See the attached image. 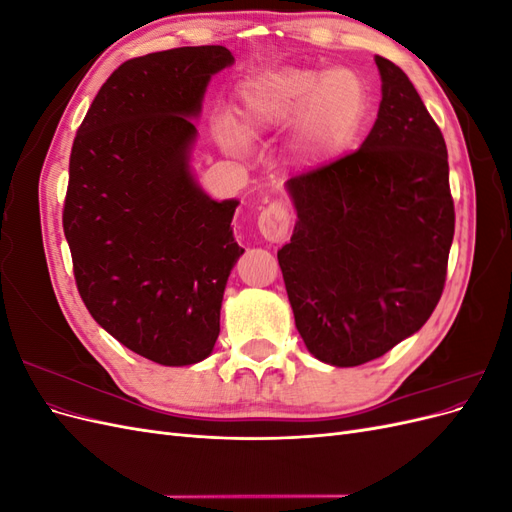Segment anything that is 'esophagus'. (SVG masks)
<instances>
[{
  "instance_id": "obj_1",
  "label": "esophagus",
  "mask_w": 512,
  "mask_h": 512,
  "mask_svg": "<svg viewBox=\"0 0 512 512\" xmlns=\"http://www.w3.org/2000/svg\"><path fill=\"white\" fill-rule=\"evenodd\" d=\"M290 228V213L286 205L271 203L267 209H262L258 215V230L260 235L271 243H280L286 239Z\"/></svg>"
}]
</instances>
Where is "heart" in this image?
Segmentation results:
<instances>
[{"mask_svg": "<svg viewBox=\"0 0 512 512\" xmlns=\"http://www.w3.org/2000/svg\"><path fill=\"white\" fill-rule=\"evenodd\" d=\"M239 126L258 138L297 123L294 153L305 162L327 158L359 126L365 111V89L350 70L280 68L254 74L241 83ZM222 136L239 143V132L224 123Z\"/></svg>", "mask_w": 512, "mask_h": 512, "instance_id": "heart-1", "label": "heart"}]
</instances>
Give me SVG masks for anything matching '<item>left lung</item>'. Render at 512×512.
I'll return each mask as SVG.
<instances>
[{"label":"left lung","instance_id":"1","mask_svg":"<svg viewBox=\"0 0 512 512\" xmlns=\"http://www.w3.org/2000/svg\"><path fill=\"white\" fill-rule=\"evenodd\" d=\"M376 66L382 100L361 149L286 181L297 224L277 260L307 350L333 367L423 327L455 235L444 136L406 72Z\"/></svg>","mask_w":512,"mask_h":512}]
</instances>
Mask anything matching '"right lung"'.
<instances>
[{
    "mask_svg": "<svg viewBox=\"0 0 512 512\" xmlns=\"http://www.w3.org/2000/svg\"><path fill=\"white\" fill-rule=\"evenodd\" d=\"M226 46H181L121 64L76 132L64 232L79 294L119 344L145 359L194 365L213 352L232 267L239 200L194 179V121Z\"/></svg>",
    "mask_w": 512,
    "mask_h": 512,
    "instance_id": "add662e5",
    "label": "right lung"
}]
</instances>
